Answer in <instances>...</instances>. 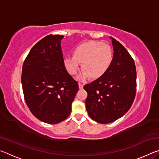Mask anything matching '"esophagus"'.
Instances as JSON below:
<instances>
[{
	"mask_svg": "<svg viewBox=\"0 0 159 159\" xmlns=\"http://www.w3.org/2000/svg\"><path fill=\"white\" fill-rule=\"evenodd\" d=\"M79 87L80 89H83V83H79Z\"/></svg>",
	"mask_w": 159,
	"mask_h": 159,
	"instance_id": "esophagus-1",
	"label": "esophagus"
}]
</instances>
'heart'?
I'll list each match as a JSON object with an SVG mask.
<instances>
[{
	"mask_svg": "<svg viewBox=\"0 0 159 159\" xmlns=\"http://www.w3.org/2000/svg\"><path fill=\"white\" fill-rule=\"evenodd\" d=\"M113 60V50L107 44L99 41L83 43L75 48L72 57L64 59L66 71L75 76L79 71L82 63L83 73L79 79L85 80L90 76L98 79L106 73Z\"/></svg>",
	"mask_w": 159,
	"mask_h": 159,
	"instance_id": "heart-1",
	"label": "heart"
}]
</instances>
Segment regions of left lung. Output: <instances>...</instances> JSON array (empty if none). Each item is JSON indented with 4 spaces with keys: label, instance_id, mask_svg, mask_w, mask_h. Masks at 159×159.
<instances>
[{
    "label": "left lung",
    "instance_id": "left-lung-1",
    "mask_svg": "<svg viewBox=\"0 0 159 159\" xmlns=\"http://www.w3.org/2000/svg\"><path fill=\"white\" fill-rule=\"evenodd\" d=\"M114 55L103 76L84 85L85 107L95 121L106 124L122 117L133 104L136 94V68L123 45L110 36Z\"/></svg>",
    "mask_w": 159,
    "mask_h": 159
}]
</instances>
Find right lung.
I'll return each instance as SVG.
<instances>
[{"label":"right lung","mask_w":159,"mask_h":159,"mask_svg":"<svg viewBox=\"0 0 159 159\" xmlns=\"http://www.w3.org/2000/svg\"><path fill=\"white\" fill-rule=\"evenodd\" d=\"M64 36L48 35L31 48L22 66L26 103L41 121L56 124L69 116L79 84L66 71L61 50Z\"/></svg>","instance_id":"right-lung-1"}]
</instances>
